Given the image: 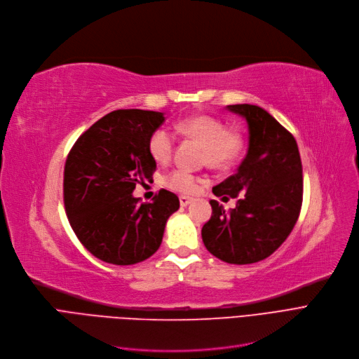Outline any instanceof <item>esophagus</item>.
Returning a JSON list of instances; mask_svg holds the SVG:
<instances>
[{
	"label": "esophagus",
	"instance_id": "1",
	"mask_svg": "<svg viewBox=\"0 0 359 359\" xmlns=\"http://www.w3.org/2000/svg\"><path fill=\"white\" fill-rule=\"evenodd\" d=\"M191 200H193L191 197H187V196H181V197H180V204H181V206H182V208H185V206H189V204L191 203Z\"/></svg>",
	"mask_w": 359,
	"mask_h": 359
}]
</instances>
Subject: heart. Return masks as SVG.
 Instances as JSON below:
<instances>
[{
    "instance_id": "1",
    "label": "heart",
    "mask_w": 359,
    "mask_h": 359,
    "mask_svg": "<svg viewBox=\"0 0 359 359\" xmlns=\"http://www.w3.org/2000/svg\"><path fill=\"white\" fill-rule=\"evenodd\" d=\"M177 133L203 144V162L213 169L229 168L240 158L244 140L236 130H229L219 118L200 114L184 118L175 124ZM175 144L174 134L166 128H156L150 134L147 149L150 156L165 163L172 156ZM198 177L184 168H175L165 177V185L178 193H193L197 189Z\"/></svg>"
}]
</instances>
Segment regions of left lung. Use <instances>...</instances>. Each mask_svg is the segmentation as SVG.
Listing matches in <instances>:
<instances>
[{
    "mask_svg": "<svg viewBox=\"0 0 359 359\" xmlns=\"http://www.w3.org/2000/svg\"><path fill=\"white\" fill-rule=\"evenodd\" d=\"M248 124V150L236 172L213 189L216 197L238 198L225 212L210 200L212 217L203 243L219 260L251 264L267 259L292 232L302 206V163L297 140L260 107L228 105Z\"/></svg>",
    "mask_w": 359,
    "mask_h": 359,
    "instance_id": "1",
    "label": "left lung"
}]
</instances>
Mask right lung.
Wrapping results in <instances>:
<instances>
[{
  "mask_svg": "<svg viewBox=\"0 0 359 359\" xmlns=\"http://www.w3.org/2000/svg\"><path fill=\"white\" fill-rule=\"evenodd\" d=\"M165 121L162 112L118 109L84 131L64 166V208L68 222L96 259L128 266L161 247L168 217L180 209L178 197L161 190L151 203L133 197L150 180L156 162L150 134Z\"/></svg>",
  "mask_w": 359,
  "mask_h": 359,
  "instance_id": "1",
  "label": "right lung"
}]
</instances>
